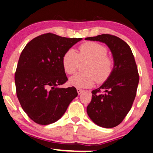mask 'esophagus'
<instances>
[{
	"mask_svg": "<svg viewBox=\"0 0 153 153\" xmlns=\"http://www.w3.org/2000/svg\"><path fill=\"white\" fill-rule=\"evenodd\" d=\"M77 91H78V94H82V92H84V90H83V89H79V88H78L77 89Z\"/></svg>",
	"mask_w": 153,
	"mask_h": 153,
	"instance_id": "34e87169",
	"label": "esophagus"
}]
</instances>
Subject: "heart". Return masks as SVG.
Wrapping results in <instances>:
<instances>
[{
	"mask_svg": "<svg viewBox=\"0 0 153 153\" xmlns=\"http://www.w3.org/2000/svg\"><path fill=\"white\" fill-rule=\"evenodd\" d=\"M108 50L104 45L96 42H86L78 47V53L72 49L65 52L62 57L64 71L73 75L78 70L80 62H87L85 71L70 78L71 85L76 87H91L96 80L103 83L108 80L113 70V58L107 55Z\"/></svg>",
	"mask_w": 153,
	"mask_h": 153,
	"instance_id": "b5f03b06",
	"label": "heart"
}]
</instances>
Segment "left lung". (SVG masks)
Returning <instances> with one entry per match:
<instances>
[{
    "mask_svg": "<svg viewBox=\"0 0 153 153\" xmlns=\"http://www.w3.org/2000/svg\"><path fill=\"white\" fill-rule=\"evenodd\" d=\"M85 40L104 42L111 50L114 60L109 78L99 88L91 91L87 114L96 125L115 127L125 119L136 95L139 75L133 53L127 42L113 35L102 34Z\"/></svg>",
    "mask_w": 153,
    "mask_h": 153,
    "instance_id": "obj_1",
    "label": "left lung"
}]
</instances>
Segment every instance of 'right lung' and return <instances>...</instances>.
Listing matches in <instances>:
<instances>
[{
	"mask_svg": "<svg viewBox=\"0 0 153 153\" xmlns=\"http://www.w3.org/2000/svg\"><path fill=\"white\" fill-rule=\"evenodd\" d=\"M82 39L48 33L33 38L22 50L15 75L16 91L22 108L36 123H55L78 96L74 87L59 86L68 80L63 56Z\"/></svg>",
	"mask_w": 153,
	"mask_h": 153,
	"instance_id": "add662e5",
	"label": "right lung"
}]
</instances>
